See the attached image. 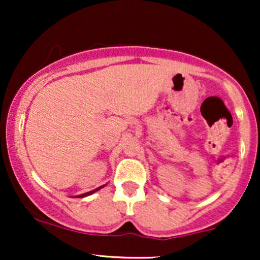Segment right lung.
Listing matches in <instances>:
<instances>
[{
  "label": "right lung",
  "mask_w": 260,
  "mask_h": 260,
  "mask_svg": "<svg viewBox=\"0 0 260 260\" xmlns=\"http://www.w3.org/2000/svg\"><path fill=\"white\" fill-rule=\"evenodd\" d=\"M104 186H101V187H99V188H96V189H94V190H91V192H88V193H84V194H80V196H78L79 198H83V197H86V196H90V194H92V193L94 192H96V190H99L100 188H103Z\"/></svg>",
  "instance_id": "1"
}]
</instances>
